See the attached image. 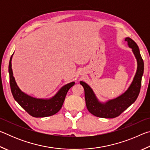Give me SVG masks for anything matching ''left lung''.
<instances>
[{
	"label": "left lung",
	"mask_w": 150,
	"mask_h": 150,
	"mask_svg": "<svg viewBox=\"0 0 150 150\" xmlns=\"http://www.w3.org/2000/svg\"><path fill=\"white\" fill-rule=\"evenodd\" d=\"M125 41L128 42V47L132 50L138 65L132 82L125 92L114 99L103 103L98 99L89 85L83 81H80V84L83 86L85 90V103L88 110L97 117L105 118L117 117L135 102L139 95L142 77L144 73V61L136 43L130 38H126Z\"/></svg>",
	"instance_id": "8db88e82"
}]
</instances>
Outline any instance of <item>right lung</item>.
Segmentation results:
<instances>
[{
    "label": "right lung",
    "mask_w": 150,
    "mask_h": 150,
    "mask_svg": "<svg viewBox=\"0 0 150 150\" xmlns=\"http://www.w3.org/2000/svg\"><path fill=\"white\" fill-rule=\"evenodd\" d=\"M13 54L10 59L8 73L11 92L15 100L30 115L35 118L47 117L58 112L62 107L68 91L75 85L74 81L63 86L57 91V93L50 98H38L33 97L22 91L16 84L12 69L11 62Z\"/></svg>",
    "instance_id": "add662e5"
}]
</instances>
